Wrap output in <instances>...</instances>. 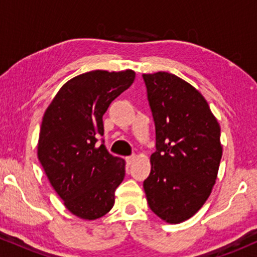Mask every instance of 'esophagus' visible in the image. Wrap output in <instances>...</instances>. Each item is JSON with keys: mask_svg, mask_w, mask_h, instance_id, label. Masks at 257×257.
I'll list each match as a JSON object with an SVG mask.
<instances>
[{"mask_svg": "<svg viewBox=\"0 0 257 257\" xmlns=\"http://www.w3.org/2000/svg\"><path fill=\"white\" fill-rule=\"evenodd\" d=\"M135 158H137V156H135V155L128 156V157H126V158H125L126 163H128V164H132V162H133V161H134V159H135Z\"/></svg>", "mask_w": 257, "mask_h": 257, "instance_id": "34e87169", "label": "esophagus"}]
</instances>
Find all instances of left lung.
I'll return each instance as SVG.
<instances>
[{
  "label": "left lung",
  "mask_w": 257,
  "mask_h": 257,
  "mask_svg": "<svg viewBox=\"0 0 257 257\" xmlns=\"http://www.w3.org/2000/svg\"><path fill=\"white\" fill-rule=\"evenodd\" d=\"M143 78L156 128L144 190L153 213L180 223L210 196L222 157L220 125L202 94L184 79L168 72Z\"/></svg>",
  "instance_id": "left-lung-1"
}]
</instances>
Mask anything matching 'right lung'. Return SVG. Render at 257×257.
Wrapping results in <instances>:
<instances>
[{
	"instance_id": "add662e5",
	"label": "right lung",
	"mask_w": 257,
	"mask_h": 257,
	"mask_svg": "<svg viewBox=\"0 0 257 257\" xmlns=\"http://www.w3.org/2000/svg\"><path fill=\"white\" fill-rule=\"evenodd\" d=\"M134 78L133 70L83 73L66 82L44 112L38 159L65 206L82 219L107 214L124 179V161L108 153L104 139L98 141L102 116Z\"/></svg>"
}]
</instances>
